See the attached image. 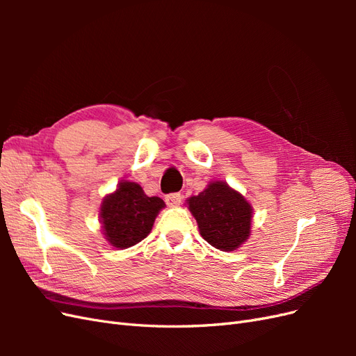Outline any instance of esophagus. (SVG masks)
Listing matches in <instances>:
<instances>
[{
    "label": "esophagus",
    "instance_id": "34e87169",
    "mask_svg": "<svg viewBox=\"0 0 356 356\" xmlns=\"http://www.w3.org/2000/svg\"><path fill=\"white\" fill-rule=\"evenodd\" d=\"M181 199H182V196L179 195V193H170V195H168L165 197V202H166L168 207L174 208V207H178V204L181 203Z\"/></svg>",
    "mask_w": 356,
    "mask_h": 356
}]
</instances>
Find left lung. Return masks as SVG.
<instances>
[{
  "label": "left lung",
  "instance_id": "1",
  "mask_svg": "<svg viewBox=\"0 0 356 356\" xmlns=\"http://www.w3.org/2000/svg\"><path fill=\"white\" fill-rule=\"evenodd\" d=\"M202 238L220 251H236L251 234L254 209L238 190L211 181L197 196L186 200Z\"/></svg>",
  "mask_w": 356,
  "mask_h": 356
}]
</instances>
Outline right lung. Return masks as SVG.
I'll return each mask as SVG.
<instances>
[{
  "label": "right lung",
  "mask_w": 356,
  "mask_h": 356,
  "mask_svg": "<svg viewBox=\"0 0 356 356\" xmlns=\"http://www.w3.org/2000/svg\"><path fill=\"white\" fill-rule=\"evenodd\" d=\"M166 207L157 196H147L132 181H120L117 188L102 199L99 221L104 238L117 250H126L145 239L159 212Z\"/></svg>",
  "instance_id": "1"
}]
</instances>
